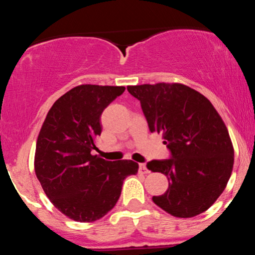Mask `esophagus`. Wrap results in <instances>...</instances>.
Wrapping results in <instances>:
<instances>
[{
    "mask_svg": "<svg viewBox=\"0 0 255 255\" xmlns=\"http://www.w3.org/2000/svg\"><path fill=\"white\" fill-rule=\"evenodd\" d=\"M139 168H140V172H141V174H148V172H150V170H148L146 164H140Z\"/></svg>",
    "mask_w": 255,
    "mask_h": 255,
    "instance_id": "esophagus-1",
    "label": "esophagus"
}]
</instances>
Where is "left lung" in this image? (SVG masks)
<instances>
[{
  "label": "left lung",
  "mask_w": 255,
  "mask_h": 255,
  "mask_svg": "<svg viewBox=\"0 0 255 255\" xmlns=\"http://www.w3.org/2000/svg\"><path fill=\"white\" fill-rule=\"evenodd\" d=\"M139 99L151 133H158L170 159L151 160L148 170L169 180L153 203L169 215L191 218L209 210L223 193L234 166L229 131L211 102L178 83L128 86Z\"/></svg>",
  "instance_id": "left-lung-1"
}]
</instances>
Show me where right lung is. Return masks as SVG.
Masks as SVG:
<instances>
[{
  "mask_svg": "<svg viewBox=\"0 0 255 255\" xmlns=\"http://www.w3.org/2000/svg\"><path fill=\"white\" fill-rule=\"evenodd\" d=\"M125 86L84 84L52 104L38 134L34 171L52 205L68 218L90 223L118 203L133 160L108 162L91 151L102 133L101 115Z\"/></svg>",
  "mask_w": 255,
  "mask_h": 255,
  "instance_id": "add662e5",
  "label": "right lung"
}]
</instances>
